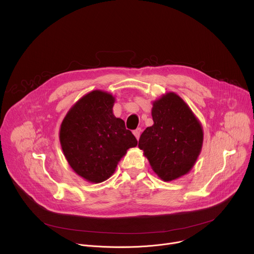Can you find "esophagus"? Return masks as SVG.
Instances as JSON below:
<instances>
[{"mask_svg": "<svg viewBox=\"0 0 254 254\" xmlns=\"http://www.w3.org/2000/svg\"><path fill=\"white\" fill-rule=\"evenodd\" d=\"M141 131H142V129L139 127V128H136V129H134L133 130V134H134V136L136 137V140H139L140 139V135H141Z\"/></svg>", "mask_w": 254, "mask_h": 254, "instance_id": "obj_1", "label": "esophagus"}]
</instances>
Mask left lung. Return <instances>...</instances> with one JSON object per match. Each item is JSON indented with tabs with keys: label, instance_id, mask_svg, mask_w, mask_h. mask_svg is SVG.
Instances as JSON below:
<instances>
[{
	"label": "left lung",
	"instance_id": "obj_1",
	"mask_svg": "<svg viewBox=\"0 0 254 254\" xmlns=\"http://www.w3.org/2000/svg\"><path fill=\"white\" fill-rule=\"evenodd\" d=\"M154 125L140 136L153 170L164 181L187 174L194 165L202 145V128L178 95L168 93L153 104Z\"/></svg>",
	"mask_w": 254,
	"mask_h": 254
}]
</instances>
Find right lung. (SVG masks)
<instances>
[{
    "instance_id": "obj_1",
    "label": "right lung",
    "mask_w": 254,
    "mask_h": 254,
    "mask_svg": "<svg viewBox=\"0 0 254 254\" xmlns=\"http://www.w3.org/2000/svg\"><path fill=\"white\" fill-rule=\"evenodd\" d=\"M114 98L95 90L82 97L65 115L60 141L73 170L90 182L109 178L127 150L137 145L125 122L112 113Z\"/></svg>"
}]
</instances>
